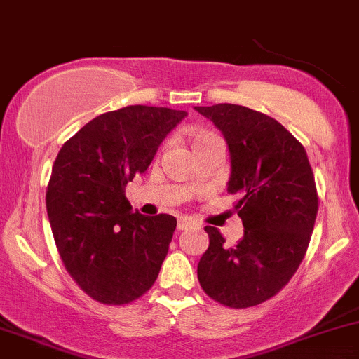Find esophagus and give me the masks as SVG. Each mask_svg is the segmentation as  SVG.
I'll return each instance as SVG.
<instances>
[{
    "mask_svg": "<svg viewBox=\"0 0 359 359\" xmlns=\"http://www.w3.org/2000/svg\"><path fill=\"white\" fill-rule=\"evenodd\" d=\"M196 226V222L191 221V219H187V217H181L178 221V231H187L190 229V227Z\"/></svg>",
    "mask_w": 359,
    "mask_h": 359,
    "instance_id": "34e87169",
    "label": "esophagus"
}]
</instances>
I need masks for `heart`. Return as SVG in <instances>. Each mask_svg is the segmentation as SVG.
Listing matches in <instances>:
<instances>
[{
  "instance_id": "b5f03b06",
  "label": "heart",
  "mask_w": 359,
  "mask_h": 359,
  "mask_svg": "<svg viewBox=\"0 0 359 359\" xmlns=\"http://www.w3.org/2000/svg\"><path fill=\"white\" fill-rule=\"evenodd\" d=\"M210 137H214V135H210V133H196L195 138H194V144H196V142L205 140V138H210Z\"/></svg>"
}]
</instances>
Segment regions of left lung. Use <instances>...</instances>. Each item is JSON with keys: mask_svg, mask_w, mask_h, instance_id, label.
<instances>
[{"mask_svg": "<svg viewBox=\"0 0 359 359\" xmlns=\"http://www.w3.org/2000/svg\"><path fill=\"white\" fill-rule=\"evenodd\" d=\"M224 135L231 154L227 194L245 236L226 246L217 227L205 226L209 248L196 267L205 294L229 308H250L276 296L306 253L318 195L306 150L279 121L236 104L196 106Z\"/></svg>", "mask_w": 359, "mask_h": 359, "instance_id": "8db88e82", "label": "left lung"}]
</instances>
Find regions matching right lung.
Returning <instances> with one entry per match:
<instances>
[{
  "instance_id": "add662e5",
  "label": "right lung",
  "mask_w": 359,
  "mask_h": 359,
  "mask_svg": "<svg viewBox=\"0 0 359 359\" xmlns=\"http://www.w3.org/2000/svg\"><path fill=\"white\" fill-rule=\"evenodd\" d=\"M184 116L169 107H121L88 121L57 152L46 209L65 269L95 302L132 303L159 276L176 217L132 214L125 188Z\"/></svg>"
}]
</instances>
